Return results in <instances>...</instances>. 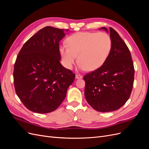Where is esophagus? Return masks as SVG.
Instances as JSON below:
<instances>
[{"label": "esophagus", "instance_id": "34e87169", "mask_svg": "<svg viewBox=\"0 0 149 149\" xmlns=\"http://www.w3.org/2000/svg\"><path fill=\"white\" fill-rule=\"evenodd\" d=\"M82 78H83V76L81 74H76V79H81Z\"/></svg>", "mask_w": 149, "mask_h": 149}]
</instances>
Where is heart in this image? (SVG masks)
<instances>
[{
    "label": "heart",
    "mask_w": 149,
    "mask_h": 149,
    "mask_svg": "<svg viewBox=\"0 0 149 149\" xmlns=\"http://www.w3.org/2000/svg\"><path fill=\"white\" fill-rule=\"evenodd\" d=\"M67 46H61L60 52L63 63L71 69L77 56L79 68L89 71L101 66L109 56L112 43L110 36L104 32L79 31L67 37Z\"/></svg>",
    "instance_id": "heart-1"
}]
</instances>
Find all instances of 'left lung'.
I'll return each instance as SVG.
<instances>
[{
  "instance_id": "1",
  "label": "left lung",
  "mask_w": 149,
  "mask_h": 149,
  "mask_svg": "<svg viewBox=\"0 0 149 149\" xmlns=\"http://www.w3.org/2000/svg\"><path fill=\"white\" fill-rule=\"evenodd\" d=\"M102 29L107 31V29ZM112 46L109 56L101 67L84 76V96L94 109L111 112L119 109L131 94L134 67L131 54L119 35L110 27Z\"/></svg>"
}]
</instances>
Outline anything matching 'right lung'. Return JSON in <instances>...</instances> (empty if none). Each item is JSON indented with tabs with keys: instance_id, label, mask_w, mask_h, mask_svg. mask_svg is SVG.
I'll return each instance as SVG.
<instances>
[{
	"instance_id": "obj_1",
	"label": "right lung",
	"mask_w": 149,
	"mask_h": 149,
	"mask_svg": "<svg viewBox=\"0 0 149 149\" xmlns=\"http://www.w3.org/2000/svg\"><path fill=\"white\" fill-rule=\"evenodd\" d=\"M47 26L26 41L14 64L13 76L17 95L31 111L45 114L63 101L75 74L63 66L59 42L69 30Z\"/></svg>"
}]
</instances>
